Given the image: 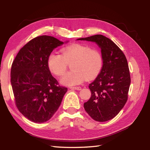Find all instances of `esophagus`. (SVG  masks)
<instances>
[{"instance_id": "obj_1", "label": "esophagus", "mask_w": 150, "mask_h": 150, "mask_svg": "<svg viewBox=\"0 0 150 150\" xmlns=\"http://www.w3.org/2000/svg\"><path fill=\"white\" fill-rule=\"evenodd\" d=\"M70 89H74V90H81V87L80 86H76V87H70Z\"/></svg>"}]
</instances>
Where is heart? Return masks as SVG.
Masks as SVG:
<instances>
[{"instance_id": "obj_1", "label": "heart", "mask_w": 150, "mask_h": 150, "mask_svg": "<svg viewBox=\"0 0 150 150\" xmlns=\"http://www.w3.org/2000/svg\"><path fill=\"white\" fill-rule=\"evenodd\" d=\"M71 63L72 71L60 79L64 85L80 84L85 79L90 80L96 77L103 68V59L98 50L84 44H75L64 47L62 55L55 52L50 53L47 60L50 71L57 76L64 74L68 64Z\"/></svg>"}]
</instances>
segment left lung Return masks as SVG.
<instances>
[{
	"mask_svg": "<svg viewBox=\"0 0 150 150\" xmlns=\"http://www.w3.org/2000/svg\"><path fill=\"white\" fill-rule=\"evenodd\" d=\"M77 40L95 42L101 49L103 68L95 80L89 84L91 95L84 108L93 120L106 122L115 117L128 100L131 83L128 61L122 51L102 35Z\"/></svg>",
	"mask_w": 150,
	"mask_h": 150,
	"instance_id": "left-lung-1",
	"label": "left lung"
}]
</instances>
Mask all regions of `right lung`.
Wrapping results in <instances>:
<instances>
[{
    "label": "right lung",
    "instance_id": "obj_1",
    "mask_svg": "<svg viewBox=\"0 0 150 150\" xmlns=\"http://www.w3.org/2000/svg\"><path fill=\"white\" fill-rule=\"evenodd\" d=\"M62 44L53 37H37L19 50L12 63L11 84L15 105L33 122L50 120L68 91L59 85L47 64L50 54Z\"/></svg>",
    "mask_w": 150,
    "mask_h": 150
}]
</instances>
